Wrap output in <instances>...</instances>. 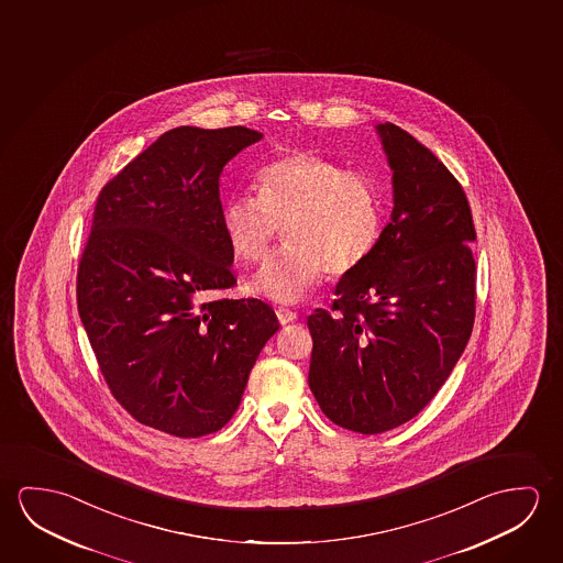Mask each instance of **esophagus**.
Returning a JSON list of instances; mask_svg holds the SVG:
<instances>
[{
  "label": "esophagus",
  "instance_id": "1",
  "mask_svg": "<svg viewBox=\"0 0 563 563\" xmlns=\"http://www.w3.org/2000/svg\"><path fill=\"white\" fill-rule=\"evenodd\" d=\"M277 321L282 324H289V322L297 321V312L287 309V307H277L276 309Z\"/></svg>",
  "mask_w": 563,
  "mask_h": 563
}]
</instances>
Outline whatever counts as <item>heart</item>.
Here are the masks:
<instances>
[{"label":"heart","mask_w":563,"mask_h":563,"mask_svg":"<svg viewBox=\"0 0 563 563\" xmlns=\"http://www.w3.org/2000/svg\"><path fill=\"white\" fill-rule=\"evenodd\" d=\"M256 189L258 196H232L221 224L232 254L249 264L264 258L286 227L289 242L251 282L254 294L272 301H301L327 272L349 276L382 241L385 203L377 181L322 154L295 151L269 162Z\"/></svg>","instance_id":"heart-1"}]
</instances>
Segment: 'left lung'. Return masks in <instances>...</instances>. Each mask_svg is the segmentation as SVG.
Masks as SVG:
<instances>
[{
    "instance_id": "1",
    "label": "left lung",
    "mask_w": 563,
    "mask_h": 563,
    "mask_svg": "<svg viewBox=\"0 0 563 563\" xmlns=\"http://www.w3.org/2000/svg\"><path fill=\"white\" fill-rule=\"evenodd\" d=\"M393 211L372 258L307 317L309 387L342 429L379 434L417 417L452 374L475 321L472 209L460 181L393 123L375 126Z\"/></svg>"
}]
</instances>
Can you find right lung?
<instances>
[{"instance_id":"add662e5","label":"right lung","mask_w":563,"mask_h":563,"mask_svg":"<svg viewBox=\"0 0 563 563\" xmlns=\"http://www.w3.org/2000/svg\"><path fill=\"white\" fill-rule=\"evenodd\" d=\"M260 139L246 126H178L99 191L78 312L111 395L172 437L223 429L279 329L260 299H207L236 284L219 178Z\"/></svg>"}]
</instances>
